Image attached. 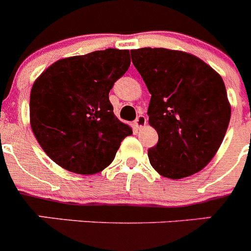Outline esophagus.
Returning a JSON list of instances; mask_svg holds the SVG:
<instances>
[{
    "label": "esophagus",
    "instance_id": "1",
    "mask_svg": "<svg viewBox=\"0 0 251 251\" xmlns=\"http://www.w3.org/2000/svg\"><path fill=\"white\" fill-rule=\"evenodd\" d=\"M146 124H147V119H146L145 115L141 114L138 115L136 121H134V128H136V129H142Z\"/></svg>",
    "mask_w": 251,
    "mask_h": 251
}]
</instances>
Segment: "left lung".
<instances>
[{"label":"left lung","instance_id":"1","mask_svg":"<svg viewBox=\"0 0 251 251\" xmlns=\"http://www.w3.org/2000/svg\"><path fill=\"white\" fill-rule=\"evenodd\" d=\"M130 55L151 94L148 123L158 133L148 150L151 166L171 179L196 174L214 158L229 126L223 77L185 51L143 48Z\"/></svg>","mask_w":251,"mask_h":251}]
</instances>
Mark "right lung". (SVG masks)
Returning <instances> with one entry per match:
<instances>
[{
	"mask_svg": "<svg viewBox=\"0 0 251 251\" xmlns=\"http://www.w3.org/2000/svg\"><path fill=\"white\" fill-rule=\"evenodd\" d=\"M129 65V51L106 49L57 60L35 80L31 128L60 167L79 175L98 174L132 134L109 101L110 89Z\"/></svg>",
	"mask_w": 251,
	"mask_h": 251,
	"instance_id": "add662e5",
	"label": "right lung"
}]
</instances>
